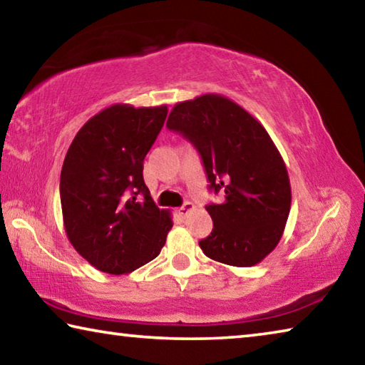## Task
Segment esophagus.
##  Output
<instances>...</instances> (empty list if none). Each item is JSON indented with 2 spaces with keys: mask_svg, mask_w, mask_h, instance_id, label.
I'll return each mask as SVG.
<instances>
[{
  "mask_svg": "<svg viewBox=\"0 0 365 365\" xmlns=\"http://www.w3.org/2000/svg\"><path fill=\"white\" fill-rule=\"evenodd\" d=\"M191 209H195V206H193V202H190V201H187V202H183V206H180L177 209V212H178V215H180V217H185V215H187Z\"/></svg>",
  "mask_w": 365,
  "mask_h": 365,
  "instance_id": "1",
  "label": "esophagus"
}]
</instances>
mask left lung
<instances>
[{"instance_id": "1", "label": "left lung", "mask_w": 365, "mask_h": 365, "mask_svg": "<svg viewBox=\"0 0 365 365\" xmlns=\"http://www.w3.org/2000/svg\"><path fill=\"white\" fill-rule=\"evenodd\" d=\"M168 128L200 153L209 190L225 193L206 206L214 228L201 240L214 261L251 267L279 245L292 206L285 163L265 128L237 103L202 95L178 103Z\"/></svg>"}]
</instances>
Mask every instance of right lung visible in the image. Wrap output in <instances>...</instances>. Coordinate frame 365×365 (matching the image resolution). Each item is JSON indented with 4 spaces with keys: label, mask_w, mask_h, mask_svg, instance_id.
I'll use <instances>...</instances> for the list:
<instances>
[{
    "label": "right lung",
    "mask_w": 365,
    "mask_h": 365,
    "mask_svg": "<svg viewBox=\"0 0 365 365\" xmlns=\"http://www.w3.org/2000/svg\"><path fill=\"white\" fill-rule=\"evenodd\" d=\"M168 106L114 104L80 128L61 170V207L69 242L98 270L120 275L156 257L172 228L154 205L143 160ZM143 195V198H140Z\"/></svg>",
    "instance_id": "right-lung-1"
}]
</instances>
